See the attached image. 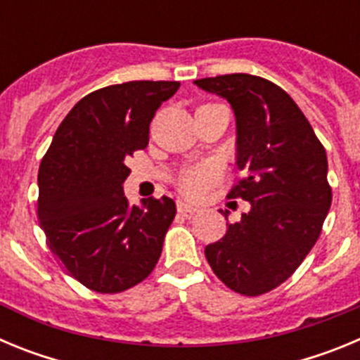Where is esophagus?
<instances>
[{
	"label": "esophagus",
	"instance_id": "1",
	"mask_svg": "<svg viewBox=\"0 0 360 360\" xmlns=\"http://www.w3.org/2000/svg\"><path fill=\"white\" fill-rule=\"evenodd\" d=\"M176 207H178V212H182L184 216H193L195 212H198V209H196L195 205H191V203H187V202H182V200L176 203Z\"/></svg>",
	"mask_w": 360,
	"mask_h": 360
}]
</instances>
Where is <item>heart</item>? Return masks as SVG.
<instances>
[{"instance_id":"b5f03b06","label":"heart","mask_w":360,"mask_h":360,"mask_svg":"<svg viewBox=\"0 0 360 360\" xmlns=\"http://www.w3.org/2000/svg\"><path fill=\"white\" fill-rule=\"evenodd\" d=\"M218 167L211 162H200V164L184 167L176 176V187L184 196L193 200H200L205 196L209 187L218 180Z\"/></svg>"}]
</instances>
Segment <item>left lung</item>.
Here are the masks:
<instances>
[{
  "label": "left lung",
  "instance_id": "left-lung-1",
  "mask_svg": "<svg viewBox=\"0 0 360 360\" xmlns=\"http://www.w3.org/2000/svg\"><path fill=\"white\" fill-rule=\"evenodd\" d=\"M195 84L227 98L234 110L243 178L229 198L250 202V211L205 247V257L231 290L266 294L294 274L319 238L332 205L326 151L303 111L274 82L231 73Z\"/></svg>",
  "mask_w": 360,
  "mask_h": 360
}]
</instances>
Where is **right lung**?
Listing matches in <instances>:
<instances>
[{"instance_id": "1", "label": "right lung", "mask_w": 360, "mask_h": 360, "mask_svg": "<svg viewBox=\"0 0 360 360\" xmlns=\"http://www.w3.org/2000/svg\"><path fill=\"white\" fill-rule=\"evenodd\" d=\"M176 81H131L95 90L57 128L37 174V216L70 274L98 294L144 281L162 254L176 205L162 196L131 205L128 157L149 142V124Z\"/></svg>"}]
</instances>
